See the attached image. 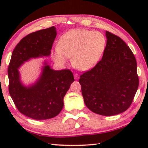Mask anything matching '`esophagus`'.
<instances>
[{"instance_id":"34e87169","label":"esophagus","mask_w":148,"mask_h":148,"mask_svg":"<svg viewBox=\"0 0 148 148\" xmlns=\"http://www.w3.org/2000/svg\"><path fill=\"white\" fill-rule=\"evenodd\" d=\"M74 78L75 79H77L79 78V75L77 74H74Z\"/></svg>"}]
</instances>
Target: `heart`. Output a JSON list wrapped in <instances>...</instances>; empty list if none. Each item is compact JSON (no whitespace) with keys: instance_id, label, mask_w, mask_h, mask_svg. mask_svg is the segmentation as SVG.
<instances>
[{"instance_id":"b5f03b06","label":"heart","mask_w":148,"mask_h":148,"mask_svg":"<svg viewBox=\"0 0 148 148\" xmlns=\"http://www.w3.org/2000/svg\"><path fill=\"white\" fill-rule=\"evenodd\" d=\"M106 36L101 32L73 29L61 36L52 57L59 65L66 63V57L71 58L74 68L87 71L98 63L106 49Z\"/></svg>"}]
</instances>
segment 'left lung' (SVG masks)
<instances>
[{"label": "left lung", "instance_id": "left-lung-1", "mask_svg": "<svg viewBox=\"0 0 148 148\" xmlns=\"http://www.w3.org/2000/svg\"><path fill=\"white\" fill-rule=\"evenodd\" d=\"M102 59L80 76L79 83L86 106L95 114L114 116L129 108L138 87L136 59L126 43L106 32Z\"/></svg>", "mask_w": 148, "mask_h": 148}]
</instances>
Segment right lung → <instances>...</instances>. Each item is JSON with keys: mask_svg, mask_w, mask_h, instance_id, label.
Instances as JSON below:
<instances>
[{"mask_svg": "<svg viewBox=\"0 0 148 148\" xmlns=\"http://www.w3.org/2000/svg\"><path fill=\"white\" fill-rule=\"evenodd\" d=\"M56 35L55 27L32 32L12 52L8 69L9 92L17 110L30 118L43 120L57 116L63 108L64 95L74 82L70 70L54 71L46 62L34 84L25 86L20 80L21 65L31 58L49 56Z\"/></svg>", "mask_w": 148, "mask_h": 148, "instance_id": "obj_1", "label": "right lung"}]
</instances>
